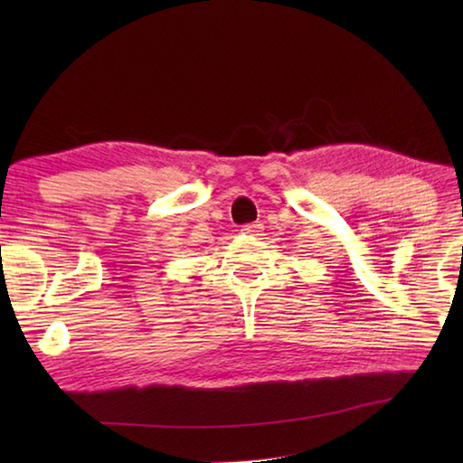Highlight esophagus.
<instances>
[{
    "label": "esophagus",
    "instance_id": "34e87169",
    "mask_svg": "<svg viewBox=\"0 0 463 463\" xmlns=\"http://www.w3.org/2000/svg\"><path fill=\"white\" fill-rule=\"evenodd\" d=\"M241 232L247 234V237H259V234L262 232V224H244Z\"/></svg>",
    "mask_w": 463,
    "mask_h": 463
}]
</instances>
